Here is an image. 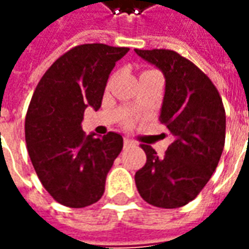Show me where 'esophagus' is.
Here are the masks:
<instances>
[{"mask_svg": "<svg viewBox=\"0 0 249 249\" xmlns=\"http://www.w3.org/2000/svg\"><path fill=\"white\" fill-rule=\"evenodd\" d=\"M123 143H124V146H130V145H133L134 142L131 141V140H128V138H124V140H123Z\"/></svg>", "mask_w": 249, "mask_h": 249, "instance_id": "obj_1", "label": "esophagus"}]
</instances>
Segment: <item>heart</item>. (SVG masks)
Masks as SVG:
<instances>
[{
  "mask_svg": "<svg viewBox=\"0 0 249 249\" xmlns=\"http://www.w3.org/2000/svg\"><path fill=\"white\" fill-rule=\"evenodd\" d=\"M145 71H150V70H145ZM145 71H143V73H145Z\"/></svg>",
  "mask_w": 249,
  "mask_h": 249,
  "instance_id": "b5f03b06",
  "label": "heart"
}]
</instances>
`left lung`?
I'll use <instances>...</instances> for the list:
<instances>
[{"mask_svg": "<svg viewBox=\"0 0 249 249\" xmlns=\"http://www.w3.org/2000/svg\"><path fill=\"white\" fill-rule=\"evenodd\" d=\"M135 53L165 75L159 119L175 137L162 159L142 143L146 164L135 174L137 190L149 205L181 207L196 198L218 165L225 145V108L212 80L179 53L165 49H135Z\"/></svg>", "mask_w": 249, "mask_h": 249, "instance_id": "1", "label": "left lung"}]
</instances>
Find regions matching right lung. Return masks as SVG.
I'll list each match as a JSON object with an SVG mask.
<instances>
[{
  "label": "right lung",
  "mask_w": 249,
  "mask_h": 249,
  "mask_svg": "<svg viewBox=\"0 0 249 249\" xmlns=\"http://www.w3.org/2000/svg\"><path fill=\"white\" fill-rule=\"evenodd\" d=\"M128 47L78 44L59 56L36 85L25 115L31 162L46 191L66 207L96 203L123 147L121 134L85 137V108L102 106L108 75Z\"/></svg>",
  "instance_id": "1"
}]
</instances>
